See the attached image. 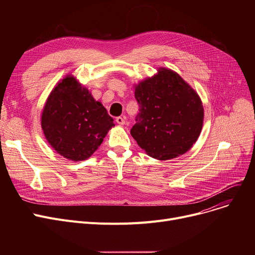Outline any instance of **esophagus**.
<instances>
[{"label": "esophagus", "mask_w": 255, "mask_h": 255, "mask_svg": "<svg viewBox=\"0 0 255 255\" xmlns=\"http://www.w3.org/2000/svg\"><path fill=\"white\" fill-rule=\"evenodd\" d=\"M116 122H117L119 125H124V124L126 123V121H125V118H124V117H118V118L116 119Z\"/></svg>", "instance_id": "obj_1"}]
</instances>
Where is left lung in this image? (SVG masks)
I'll return each instance as SVG.
<instances>
[{"label":"left lung","mask_w":255,"mask_h":255,"mask_svg":"<svg viewBox=\"0 0 255 255\" xmlns=\"http://www.w3.org/2000/svg\"><path fill=\"white\" fill-rule=\"evenodd\" d=\"M134 94L139 114L130 133L146 154L169 160L192 148L203 129L204 106L189 84L160 67L134 86Z\"/></svg>","instance_id":"8db88e82"}]
</instances>
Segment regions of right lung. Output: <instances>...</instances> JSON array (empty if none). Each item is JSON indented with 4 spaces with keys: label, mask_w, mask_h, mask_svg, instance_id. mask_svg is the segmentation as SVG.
I'll use <instances>...</instances> for the list:
<instances>
[{
    "label": "right lung",
    "mask_w": 255,
    "mask_h": 255,
    "mask_svg": "<svg viewBox=\"0 0 255 255\" xmlns=\"http://www.w3.org/2000/svg\"><path fill=\"white\" fill-rule=\"evenodd\" d=\"M114 126L102 103L72 74L52 89L41 114V127L51 148L75 162L91 157Z\"/></svg>",
    "instance_id": "add662e5"
}]
</instances>
